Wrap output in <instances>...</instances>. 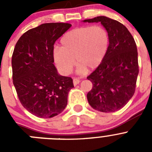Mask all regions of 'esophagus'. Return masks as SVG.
<instances>
[{"instance_id": "1", "label": "esophagus", "mask_w": 152, "mask_h": 152, "mask_svg": "<svg viewBox=\"0 0 152 152\" xmlns=\"http://www.w3.org/2000/svg\"><path fill=\"white\" fill-rule=\"evenodd\" d=\"M80 80H79L78 78H77V77H74L73 78V84L75 86H76L77 84H78L79 83H80Z\"/></svg>"}]
</instances>
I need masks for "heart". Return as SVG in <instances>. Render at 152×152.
Segmentation results:
<instances>
[{"mask_svg": "<svg viewBox=\"0 0 152 152\" xmlns=\"http://www.w3.org/2000/svg\"><path fill=\"white\" fill-rule=\"evenodd\" d=\"M109 35L101 26H82L68 31L61 39V48L53 51V59L65 75L71 73L75 64L78 72L96 68L108 49Z\"/></svg>", "mask_w": 152, "mask_h": 152, "instance_id": "heart-1", "label": "heart"}]
</instances>
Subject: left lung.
Segmentation results:
<instances>
[{"mask_svg": "<svg viewBox=\"0 0 152 152\" xmlns=\"http://www.w3.org/2000/svg\"><path fill=\"white\" fill-rule=\"evenodd\" d=\"M84 22L100 23L109 35L108 49L103 61L87 77L93 84L87 94L88 103L100 112H115L135 93L139 75L136 44L128 29L115 20L100 16Z\"/></svg>", "mask_w": 152, "mask_h": 152, "instance_id": "1", "label": "left lung"}]
</instances>
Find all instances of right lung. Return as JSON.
Here are the masks:
<instances>
[{"instance_id": "add662e5", "label": "right lung", "mask_w": 152, "mask_h": 152, "mask_svg": "<svg viewBox=\"0 0 152 152\" xmlns=\"http://www.w3.org/2000/svg\"><path fill=\"white\" fill-rule=\"evenodd\" d=\"M72 25L49 23L29 29L19 39L12 56L13 83L21 104L39 118L61 113L74 88L72 77L58 75L54 44Z\"/></svg>"}]
</instances>
